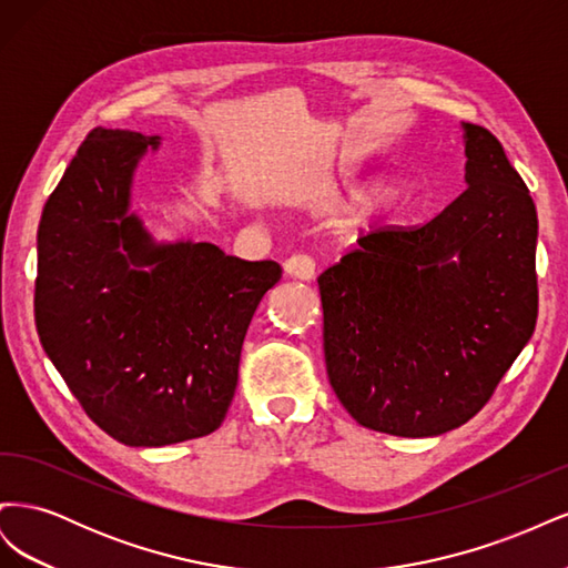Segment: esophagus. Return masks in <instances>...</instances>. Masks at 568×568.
Returning <instances> with one entry per match:
<instances>
[{"label":"esophagus","mask_w":568,"mask_h":568,"mask_svg":"<svg viewBox=\"0 0 568 568\" xmlns=\"http://www.w3.org/2000/svg\"><path fill=\"white\" fill-rule=\"evenodd\" d=\"M284 270L288 277L301 280V282H311L315 280V261L311 255H291L288 261L284 263Z\"/></svg>","instance_id":"esophagus-1"}]
</instances>
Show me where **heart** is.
Masks as SVG:
<instances>
[{
  "label": "heart",
  "mask_w": 568,
  "mask_h": 568,
  "mask_svg": "<svg viewBox=\"0 0 568 568\" xmlns=\"http://www.w3.org/2000/svg\"><path fill=\"white\" fill-rule=\"evenodd\" d=\"M384 189L376 182H348L329 189L324 194V201L332 205H355V203H372L382 196Z\"/></svg>",
  "instance_id": "heart-1"
}]
</instances>
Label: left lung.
<instances>
[{
    "instance_id": "1",
    "label": "left lung",
    "mask_w": 568,
    "mask_h": 568,
    "mask_svg": "<svg viewBox=\"0 0 568 568\" xmlns=\"http://www.w3.org/2000/svg\"><path fill=\"white\" fill-rule=\"evenodd\" d=\"M462 144L467 189L448 209L363 236L317 280L329 384L372 432L469 422L536 329V203L486 128L462 123Z\"/></svg>"
}]
</instances>
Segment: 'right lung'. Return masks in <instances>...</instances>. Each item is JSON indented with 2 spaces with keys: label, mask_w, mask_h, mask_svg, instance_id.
<instances>
[{
  "label": "right lung",
  "mask_w": 568,
  "mask_h": 568,
  "mask_svg": "<svg viewBox=\"0 0 568 568\" xmlns=\"http://www.w3.org/2000/svg\"><path fill=\"white\" fill-rule=\"evenodd\" d=\"M159 146V134L92 130L38 230L42 348L92 422L132 448L215 432L255 307L282 280L274 261L144 227L132 184Z\"/></svg>",
  "instance_id": "right-lung-1"
}]
</instances>
